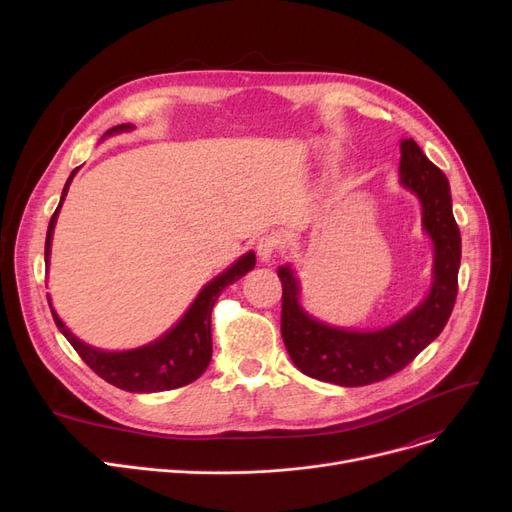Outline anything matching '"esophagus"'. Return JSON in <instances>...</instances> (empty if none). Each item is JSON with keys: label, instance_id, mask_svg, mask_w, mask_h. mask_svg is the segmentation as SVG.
<instances>
[{"label": "esophagus", "instance_id": "esophagus-1", "mask_svg": "<svg viewBox=\"0 0 512 512\" xmlns=\"http://www.w3.org/2000/svg\"><path fill=\"white\" fill-rule=\"evenodd\" d=\"M280 249V238L274 234H265L257 240V257L261 261H272L278 255Z\"/></svg>", "mask_w": 512, "mask_h": 512}]
</instances>
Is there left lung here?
Wrapping results in <instances>:
<instances>
[{"label": "left lung", "mask_w": 512, "mask_h": 512, "mask_svg": "<svg viewBox=\"0 0 512 512\" xmlns=\"http://www.w3.org/2000/svg\"><path fill=\"white\" fill-rule=\"evenodd\" d=\"M400 182L423 207V228L434 240V284L427 299L394 326L378 332H351L321 324L299 303V282L282 265V338L305 375L346 388L382 382L405 369L436 340L459 292L461 230L454 222L450 186L444 172L425 157L413 139L400 143Z\"/></svg>", "instance_id": "left-lung-1"}]
</instances>
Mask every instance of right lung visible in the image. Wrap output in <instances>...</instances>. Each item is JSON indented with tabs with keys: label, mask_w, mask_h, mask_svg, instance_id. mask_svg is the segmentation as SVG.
Returning <instances> with one entry per match:
<instances>
[{
	"label": "right lung",
	"mask_w": 512,
	"mask_h": 512,
	"mask_svg": "<svg viewBox=\"0 0 512 512\" xmlns=\"http://www.w3.org/2000/svg\"><path fill=\"white\" fill-rule=\"evenodd\" d=\"M130 124H120L107 130L105 134H114L122 130H130ZM78 172L72 170L58 209L53 211L49 226H47V238H45V263H49V251H51V236L53 226H56L60 207L64 203V197L68 193V186ZM255 267V253L242 255L232 267L224 274H220L215 280H211L184 313V317L178 324L166 334L157 338L151 344H145L141 348L126 353H105L97 351V348L80 342L64 324L62 319L51 309L53 321H56L58 330L66 336V340L74 346L78 357L83 359L99 378H103L107 384H112L126 392H164L174 390L180 386H186L195 382L199 375L207 369L211 361V309L218 301L220 292L240 280L247 272ZM51 307V303H49Z\"/></svg>",
	"instance_id": "add662e5"
}]
</instances>
